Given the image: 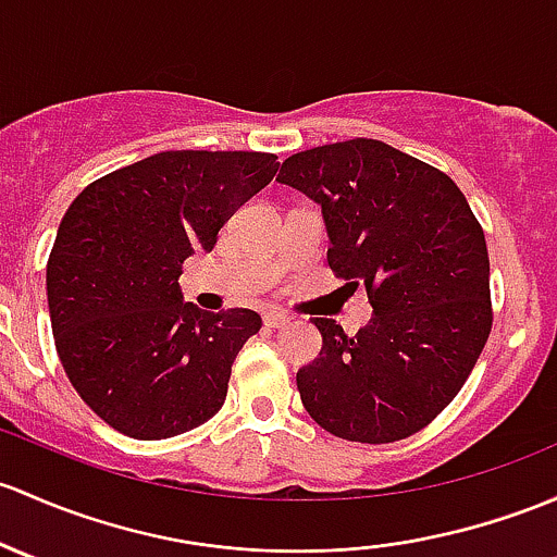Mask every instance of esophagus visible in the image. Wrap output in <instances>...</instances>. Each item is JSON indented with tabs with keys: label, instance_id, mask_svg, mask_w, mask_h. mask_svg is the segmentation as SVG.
Listing matches in <instances>:
<instances>
[{
	"label": "esophagus",
	"instance_id": "obj_1",
	"mask_svg": "<svg viewBox=\"0 0 557 557\" xmlns=\"http://www.w3.org/2000/svg\"><path fill=\"white\" fill-rule=\"evenodd\" d=\"M290 323V318L285 312H277V309H269L267 314H263V325L267 327H285Z\"/></svg>",
	"mask_w": 557,
	"mask_h": 557
}]
</instances>
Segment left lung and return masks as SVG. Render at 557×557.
Wrapping results in <instances>:
<instances>
[{
	"instance_id": "left-lung-1",
	"label": "left lung",
	"mask_w": 557,
	"mask_h": 557,
	"mask_svg": "<svg viewBox=\"0 0 557 557\" xmlns=\"http://www.w3.org/2000/svg\"><path fill=\"white\" fill-rule=\"evenodd\" d=\"M280 184L323 208L327 263L366 285L371 323L336 320L296 373L307 413L352 443H395L424 430L459 395L491 323L488 248L459 186L373 138L314 146L283 162Z\"/></svg>"
}]
</instances>
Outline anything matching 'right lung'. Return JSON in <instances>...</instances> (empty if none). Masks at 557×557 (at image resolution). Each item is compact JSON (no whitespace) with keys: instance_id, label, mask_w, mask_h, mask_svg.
Wrapping results in <instances>:
<instances>
[{"instance_id":"1","label":"right lung","mask_w":557,"mask_h":557,"mask_svg":"<svg viewBox=\"0 0 557 557\" xmlns=\"http://www.w3.org/2000/svg\"><path fill=\"white\" fill-rule=\"evenodd\" d=\"M277 168L267 151H160L69 205L47 259L52 336L77 395L122 435L165 441L224 406L261 318L184 304L181 267Z\"/></svg>"}]
</instances>
